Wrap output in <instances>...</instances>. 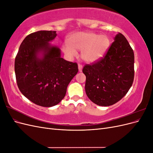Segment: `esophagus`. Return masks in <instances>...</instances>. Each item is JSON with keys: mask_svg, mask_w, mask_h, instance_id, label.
Returning <instances> with one entry per match:
<instances>
[{"mask_svg": "<svg viewBox=\"0 0 153 153\" xmlns=\"http://www.w3.org/2000/svg\"><path fill=\"white\" fill-rule=\"evenodd\" d=\"M78 71H79V72H82V68H83L82 65H81V64H78Z\"/></svg>", "mask_w": 153, "mask_h": 153, "instance_id": "1", "label": "esophagus"}]
</instances>
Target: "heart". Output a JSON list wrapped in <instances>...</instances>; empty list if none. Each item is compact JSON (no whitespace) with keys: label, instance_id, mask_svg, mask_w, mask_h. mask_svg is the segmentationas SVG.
<instances>
[{"label":"heart","instance_id":"heart-1","mask_svg":"<svg viewBox=\"0 0 153 153\" xmlns=\"http://www.w3.org/2000/svg\"><path fill=\"white\" fill-rule=\"evenodd\" d=\"M110 46V39L106 35L91 32L74 33L62 45V50L67 56L73 59L77 56V50L81 51V57L88 63L102 58Z\"/></svg>","mask_w":153,"mask_h":153}]
</instances>
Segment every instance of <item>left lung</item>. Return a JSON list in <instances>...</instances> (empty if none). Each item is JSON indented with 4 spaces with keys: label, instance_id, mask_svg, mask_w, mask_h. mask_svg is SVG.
<instances>
[{
    "label": "left lung",
    "instance_id": "obj_1",
    "mask_svg": "<svg viewBox=\"0 0 153 153\" xmlns=\"http://www.w3.org/2000/svg\"><path fill=\"white\" fill-rule=\"evenodd\" d=\"M85 90L92 102L108 106L126 94L134 79V53L126 38L118 33L105 57L83 68Z\"/></svg>",
    "mask_w": 153,
    "mask_h": 153
}]
</instances>
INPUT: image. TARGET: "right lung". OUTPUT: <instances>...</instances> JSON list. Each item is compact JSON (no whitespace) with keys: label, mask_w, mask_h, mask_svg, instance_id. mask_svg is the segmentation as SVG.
<instances>
[{"label":"right lung","mask_w":153,"mask_h":153,"mask_svg":"<svg viewBox=\"0 0 153 153\" xmlns=\"http://www.w3.org/2000/svg\"><path fill=\"white\" fill-rule=\"evenodd\" d=\"M56 36V31L52 30L28 35L21 43L15 61L20 92L32 103L44 107L61 102L78 71L76 63L64 60L61 49L50 43Z\"/></svg>","instance_id":"1"}]
</instances>
